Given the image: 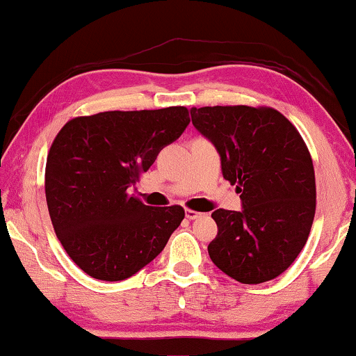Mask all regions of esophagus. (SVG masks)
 <instances>
[{
    "label": "esophagus",
    "mask_w": 356,
    "mask_h": 356,
    "mask_svg": "<svg viewBox=\"0 0 356 356\" xmlns=\"http://www.w3.org/2000/svg\"><path fill=\"white\" fill-rule=\"evenodd\" d=\"M185 216H187V219H198L200 216H202V213H198V211H193V209H187V211H185Z\"/></svg>",
    "instance_id": "34e87169"
}]
</instances>
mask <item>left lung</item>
I'll list each match as a JSON object with an SVG mask.
<instances>
[{
  "label": "left lung",
  "mask_w": 356,
  "mask_h": 356,
  "mask_svg": "<svg viewBox=\"0 0 356 356\" xmlns=\"http://www.w3.org/2000/svg\"><path fill=\"white\" fill-rule=\"evenodd\" d=\"M192 122L221 156L222 176L242 211L211 214L218 235L211 261L242 284L282 274L307 243L316 211L314 168L302 135L273 108H192Z\"/></svg>",
  "instance_id": "1"
}]
</instances>
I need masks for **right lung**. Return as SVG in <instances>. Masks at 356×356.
I'll use <instances>...</instances> for the list:
<instances>
[{"label": "right lung", "mask_w": 356, "mask_h": 356, "mask_svg": "<svg viewBox=\"0 0 356 356\" xmlns=\"http://www.w3.org/2000/svg\"><path fill=\"white\" fill-rule=\"evenodd\" d=\"M188 109L104 111L66 122L49 148L44 193L54 232L88 276L124 280L153 261L185 216L129 193L188 126Z\"/></svg>", "instance_id": "1"}]
</instances>
